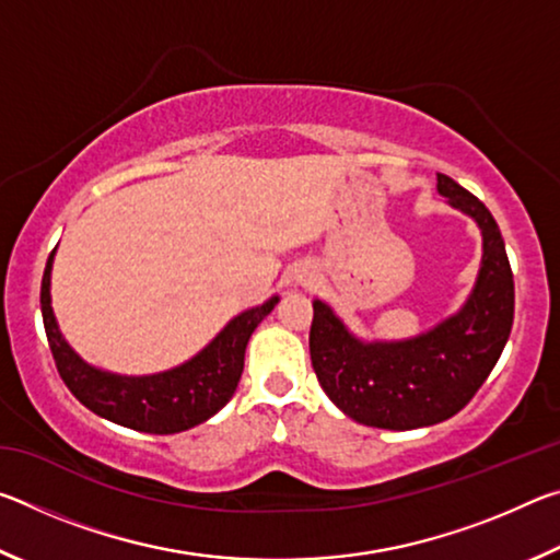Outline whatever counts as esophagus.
I'll return each mask as SVG.
<instances>
[{"mask_svg": "<svg viewBox=\"0 0 560 560\" xmlns=\"http://www.w3.org/2000/svg\"><path fill=\"white\" fill-rule=\"evenodd\" d=\"M314 279H316V273H314V269H308V267H301L296 271V277H293V281H296L299 287H311V283H314Z\"/></svg>", "mask_w": 560, "mask_h": 560, "instance_id": "obj_1", "label": "esophagus"}]
</instances>
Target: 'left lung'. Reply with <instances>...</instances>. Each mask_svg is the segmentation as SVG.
Masks as SVG:
<instances>
[{
  "label": "left lung",
  "mask_w": 560,
  "mask_h": 560,
  "mask_svg": "<svg viewBox=\"0 0 560 560\" xmlns=\"http://www.w3.org/2000/svg\"><path fill=\"white\" fill-rule=\"evenodd\" d=\"M438 192L481 232L477 281L457 314L402 340H365L314 301L308 348L324 393L368 428L417 430L450 420L479 390L514 324V273L499 224L477 197L438 173Z\"/></svg>",
  "instance_id": "8db88e82"
}]
</instances>
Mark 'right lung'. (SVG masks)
<instances>
[{
	"instance_id": "1",
	"label": "right lung",
	"mask_w": 560,
	"mask_h": 560,
	"mask_svg": "<svg viewBox=\"0 0 560 560\" xmlns=\"http://www.w3.org/2000/svg\"><path fill=\"white\" fill-rule=\"evenodd\" d=\"M54 254L56 249L49 254L42 279V316L56 368L75 400L98 417L150 434H175L197 428L232 400L244 371L246 343L254 328L277 306L279 296L242 311L200 353L170 371L120 375L86 363L63 338L51 308Z\"/></svg>"
}]
</instances>
